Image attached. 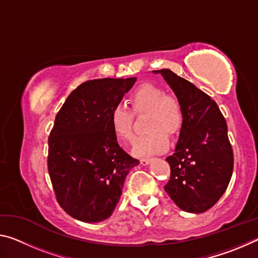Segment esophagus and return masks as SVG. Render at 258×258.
<instances>
[{"label":"esophagus","mask_w":258,"mask_h":258,"mask_svg":"<svg viewBox=\"0 0 258 258\" xmlns=\"http://www.w3.org/2000/svg\"><path fill=\"white\" fill-rule=\"evenodd\" d=\"M151 161V158H141L140 159V163L142 165H148Z\"/></svg>","instance_id":"esophagus-1"}]
</instances>
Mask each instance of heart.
<instances>
[{
    "label": "heart",
    "mask_w": 258,
    "mask_h": 258,
    "mask_svg": "<svg viewBox=\"0 0 258 258\" xmlns=\"http://www.w3.org/2000/svg\"><path fill=\"white\" fill-rule=\"evenodd\" d=\"M135 115L149 113L148 130L150 132L134 142V154L139 156L157 154L168 146V135H175L183 126L184 111L180 99L158 85L146 83L140 85L128 99ZM109 120L117 138L131 141L134 138V115L124 104H115L109 113Z\"/></svg>",
    "instance_id": "obj_1"
}]
</instances>
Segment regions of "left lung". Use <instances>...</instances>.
<instances>
[{"label":"left lung","mask_w":258,"mask_h":258,"mask_svg":"<svg viewBox=\"0 0 258 258\" xmlns=\"http://www.w3.org/2000/svg\"><path fill=\"white\" fill-rule=\"evenodd\" d=\"M163 75L180 99L184 121L174 154L166 160L171 176L164 189L177 207L204 213L228 187L233 172V150L223 113L208 94L169 69Z\"/></svg>","instance_id":"obj_1"}]
</instances>
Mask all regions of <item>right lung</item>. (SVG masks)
I'll return each mask as SVG.
<instances>
[{
  "label": "right lung",
  "instance_id": "obj_1",
  "mask_svg": "<svg viewBox=\"0 0 258 258\" xmlns=\"http://www.w3.org/2000/svg\"><path fill=\"white\" fill-rule=\"evenodd\" d=\"M135 82L87 81L56 113L47 140V171L56 202L76 220L94 223L110 216L126 175L140 163L121 149L109 120L111 108Z\"/></svg>",
  "mask_w": 258,
  "mask_h": 258
}]
</instances>
